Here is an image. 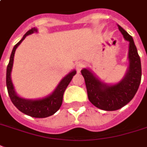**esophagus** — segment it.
<instances>
[{
  "label": "esophagus",
  "mask_w": 147,
  "mask_h": 147,
  "mask_svg": "<svg viewBox=\"0 0 147 147\" xmlns=\"http://www.w3.org/2000/svg\"><path fill=\"white\" fill-rule=\"evenodd\" d=\"M85 64L86 63H84V62H78V63L76 64V69H77L78 71H80L83 67H85Z\"/></svg>",
  "instance_id": "esophagus-1"
}]
</instances>
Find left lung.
Masks as SVG:
<instances>
[{
  "mask_svg": "<svg viewBox=\"0 0 147 147\" xmlns=\"http://www.w3.org/2000/svg\"><path fill=\"white\" fill-rule=\"evenodd\" d=\"M118 27L129 42V67L124 78L118 83L109 84L101 81L90 69H81L89 101L105 111H115L129 103L137 92L142 76L140 58L133 38L120 25Z\"/></svg>",
  "mask_w": 147,
  "mask_h": 147,
  "instance_id": "8db88e82",
  "label": "left lung"
}]
</instances>
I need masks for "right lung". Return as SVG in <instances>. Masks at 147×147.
I'll list each match as a JSON object with an SVG mask.
<instances>
[{"label": "right lung", "instance_id": "add662e5", "mask_svg": "<svg viewBox=\"0 0 147 147\" xmlns=\"http://www.w3.org/2000/svg\"><path fill=\"white\" fill-rule=\"evenodd\" d=\"M35 32H38V29L36 28H31L30 30L28 31L24 35L22 38L14 46L10 57L9 63L7 67L6 84L10 98L11 100L12 103L14 104V105L19 111L23 112L24 114L34 118H46L55 114L59 109L63 102V97L65 90L72 80L73 76L76 74L77 71L75 69L70 71L60 80L55 90L51 94L44 98L38 99H26L18 95L11 77L15 50L26 36Z\"/></svg>", "mask_w": 147, "mask_h": 147}]
</instances>
